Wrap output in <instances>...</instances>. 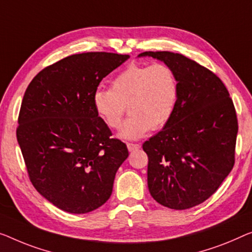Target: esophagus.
Listing matches in <instances>:
<instances>
[{
	"instance_id": "obj_1",
	"label": "esophagus",
	"mask_w": 252,
	"mask_h": 252,
	"mask_svg": "<svg viewBox=\"0 0 252 252\" xmlns=\"http://www.w3.org/2000/svg\"><path fill=\"white\" fill-rule=\"evenodd\" d=\"M126 147L129 149V152H134V150H138L141 147L139 144H126Z\"/></svg>"
}]
</instances>
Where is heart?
I'll use <instances>...</instances> for the list:
<instances>
[{
    "label": "heart",
    "instance_id": "1",
    "mask_svg": "<svg viewBox=\"0 0 252 252\" xmlns=\"http://www.w3.org/2000/svg\"><path fill=\"white\" fill-rule=\"evenodd\" d=\"M179 82L165 63L130 64L116 74L111 89L98 88L93 95L97 115L112 129L122 125L126 106L130 112L119 137L138 140L150 130L166 126L179 103Z\"/></svg>",
    "mask_w": 252,
    "mask_h": 252
}]
</instances>
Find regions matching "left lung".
Segmentation results:
<instances>
[{
	"instance_id": "1",
	"label": "left lung",
	"mask_w": 252,
	"mask_h": 252,
	"mask_svg": "<svg viewBox=\"0 0 252 252\" xmlns=\"http://www.w3.org/2000/svg\"><path fill=\"white\" fill-rule=\"evenodd\" d=\"M174 70L179 103L162 130L142 145L148 155L152 197L171 209L194 207L208 199L234 165L238 120L222 80L173 52H144Z\"/></svg>"
}]
</instances>
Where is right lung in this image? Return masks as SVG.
<instances>
[{"mask_svg": "<svg viewBox=\"0 0 252 252\" xmlns=\"http://www.w3.org/2000/svg\"><path fill=\"white\" fill-rule=\"evenodd\" d=\"M129 55H70L37 74L26 90L17 129L30 181L56 207L86 214L111 197L126 144L110 138L93 95L102 79Z\"/></svg>", "mask_w": 252, "mask_h": 252, "instance_id": "obj_1", "label": "right lung"}]
</instances>
